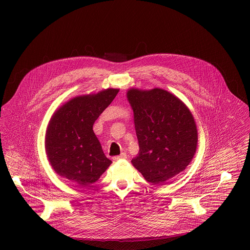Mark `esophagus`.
<instances>
[{
  "instance_id": "esophagus-1",
  "label": "esophagus",
  "mask_w": 250,
  "mask_h": 250,
  "mask_svg": "<svg viewBox=\"0 0 250 250\" xmlns=\"http://www.w3.org/2000/svg\"><path fill=\"white\" fill-rule=\"evenodd\" d=\"M126 154L125 153H122V154H120V155H118V156H115L113 159L115 160V161H118V160H121V159H126Z\"/></svg>"
}]
</instances>
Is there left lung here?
Returning a JSON list of instances; mask_svg holds the SVG:
<instances>
[{
	"label": "left lung",
	"instance_id": "left-lung-1",
	"mask_svg": "<svg viewBox=\"0 0 250 250\" xmlns=\"http://www.w3.org/2000/svg\"><path fill=\"white\" fill-rule=\"evenodd\" d=\"M127 100L134 114L139 151L131 160L145 179L153 185L182 172L197 148L198 131L187 106L162 89H131Z\"/></svg>",
	"mask_w": 250,
	"mask_h": 250
}]
</instances>
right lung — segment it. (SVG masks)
Instances as JSON below:
<instances>
[{
	"mask_svg": "<svg viewBox=\"0 0 250 250\" xmlns=\"http://www.w3.org/2000/svg\"><path fill=\"white\" fill-rule=\"evenodd\" d=\"M119 89L74 98L53 115L46 132V151L57 174L79 188L97 182L112 161L103 152L93 130Z\"/></svg>",
	"mask_w": 250,
	"mask_h": 250,
	"instance_id": "right-lung-1",
	"label": "right lung"
}]
</instances>
